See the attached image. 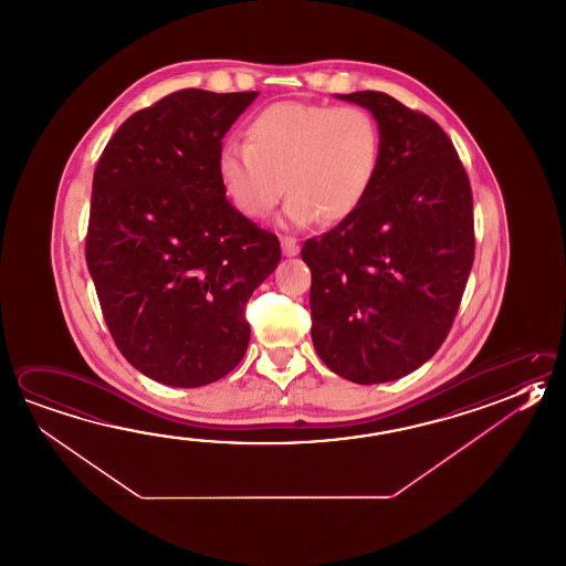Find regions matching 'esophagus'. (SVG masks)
Wrapping results in <instances>:
<instances>
[{
	"instance_id": "esophagus-1",
	"label": "esophagus",
	"mask_w": 566,
	"mask_h": 566,
	"mask_svg": "<svg viewBox=\"0 0 566 566\" xmlns=\"http://www.w3.org/2000/svg\"><path fill=\"white\" fill-rule=\"evenodd\" d=\"M280 242H282V252L286 254V256H296L300 252V244L296 238H292V235H282L280 238Z\"/></svg>"
}]
</instances>
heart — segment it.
<instances>
[{"instance_id": "b5f03b06", "label": "heart", "mask_w": 566, "mask_h": 566, "mask_svg": "<svg viewBox=\"0 0 566 566\" xmlns=\"http://www.w3.org/2000/svg\"><path fill=\"white\" fill-rule=\"evenodd\" d=\"M244 138L222 148L216 168L228 200L254 220L286 190L290 222L338 224L363 206L380 166V128L364 107L277 102L248 122Z\"/></svg>"}]
</instances>
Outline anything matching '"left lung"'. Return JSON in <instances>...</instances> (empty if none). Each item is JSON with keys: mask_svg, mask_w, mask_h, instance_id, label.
I'll list each match as a JSON object with an SVG mask.
<instances>
[{"mask_svg": "<svg viewBox=\"0 0 566 566\" xmlns=\"http://www.w3.org/2000/svg\"><path fill=\"white\" fill-rule=\"evenodd\" d=\"M368 107L380 166L356 212L302 260L312 270V342L332 373L378 385L437 354L474 262L469 176L447 132L385 92L338 94Z\"/></svg>", "mask_w": 566, "mask_h": 566, "instance_id": "1", "label": "left lung"}]
</instances>
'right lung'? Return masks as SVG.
I'll return each instance as SVG.
<instances>
[{
    "mask_svg": "<svg viewBox=\"0 0 566 566\" xmlns=\"http://www.w3.org/2000/svg\"><path fill=\"white\" fill-rule=\"evenodd\" d=\"M258 92L180 90L129 116L97 160L86 262L119 353L196 388L244 358L245 304L280 262L276 234L226 200L222 138Z\"/></svg>",
    "mask_w": 566,
    "mask_h": 566,
    "instance_id": "1",
    "label": "right lung"
}]
</instances>
